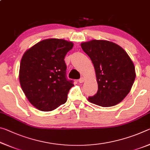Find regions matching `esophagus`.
I'll use <instances>...</instances> for the list:
<instances>
[{
  "mask_svg": "<svg viewBox=\"0 0 150 150\" xmlns=\"http://www.w3.org/2000/svg\"><path fill=\"white\" fill-rule=\"evenodd\" d=\"M84 81H85V79L83 77H81L80 79H79V82L80 83H83V82H84Z\"/></svg>",
  "mask_w": 150,
  "mask_h": 150,
  "instance_id": "esophagus-1",
  "label": "esophagus"
}]
</instances>
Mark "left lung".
<instances>
[{
  "label": "left lung",
  "mask_w": 150,
  "mask_h": 150,
  "mask_svg": "<svg viewBox=\"0 0 150 150\" xmlns=\"http://www.w3.org/2000/svg\"><path fill=\"white\" fill-rule=\"evenodd\" d=\"M95 67L98 91L88 100L103 107L113 106L130 93L136 78L134 63L122 47L107 40L81 44Z\"/></svg>",
  "instance_id": "left-lung-1"
}]
</instances>
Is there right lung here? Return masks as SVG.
<instances>
[{"instance_id":"1","label":"right lung","mask_w":150,"mask_h":150,"mask_svg":"<svg viewBox=\"0 0 150 150\" xmlns=\"http://www.w3.org/2000/svg\"><path fill=\"white\" fill-rule=\"evenodd\" d=\"M73 43L63 39L40 41L26 51L20 65L19 80L24 95L41 111H52L65 103L73 81L66 78L64 58Z\"/></svg>"}]
</instances>
